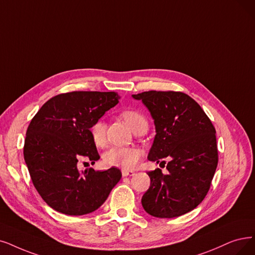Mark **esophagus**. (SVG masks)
<instances>
[{
	"mask_svg": "<svg viewBox=\"0 0 255 255\" xmlns=\"http://www.w3.org/2000/svg\"><path fill=\"white\" fill-rule=\"evenodd\" d=\"M121 172H122V176H124V177H128V176L130 177V176H134V175H135V172L131 171V170H125V169H122Z\"/></svg>",
	"mask_w": 255,
	"mask_h": 255,
	"instance_id": "34e87169",
	"label": "esophagus"
}]
</instances>
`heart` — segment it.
<instances>
[{
	"label": "heart",
	"instance_id": "obj_1",
	"mask_svg": "<svg viewBox=\"0 0 255 255\" xmlns=\"http://www.w3.org/2000/svg\"><path fill=\"white\" fill-rule=\"evenodd\" d=\"M121 117L127 122L128 126L134 131L137 130L142 126H147L145 117L137 111L128 110L122 112ZM91 137L94 144L98 147L106 144V131L105 124L103 120H97L90 128ZM142 155V151L138 147H124L115 146L110 148L104 155V162L109 166L119 167L125 170L133 169L139 162Z\"/></svg>",
	"mask_w": 255,
	"mask_h": 255
}]
</instances>
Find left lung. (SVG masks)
Segmentation results:
<instances>
[{"instance_id":"left-lung-1","label":"left lung","mask_w":255,"mask_h":255,"mask_svg":"<svg viewBox=\"0 0 255 255\" xmlns=\"http://www.w3.org/2000/svg\"><path fill=\"white\" fill-rule=\"evenodd\" d=\"M131 97L141 100L154 119L156 136L147 159H169L167 175L159 168L147 172L150 185L142 206L161 219L185 215L204 200L215 176L216 129L198 103L182 92L148 91Z\"/></svg>"}]
</instances>
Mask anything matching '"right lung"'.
I'll return each instance as SVG.
<instances>
[{
    "label": "right lung",
    "mask_w": 255,
    "mask_h": 255,
    "mask_svg": "<svg viewBox=\"0 0 255 255\" xmlns=\"http://www.w3.org/2000/svg\"><path fill=\"white\" fill-rule=\"evenodd\" d=\"M115 92H71L49 99L27 128L24 159L37 192L54 210L83 216L98 209L121 179L111 167L79 170L78 161L100 157L90 128L118 104Z\"/></svg>",
    "instance_id": "1"
}]
</instances>
